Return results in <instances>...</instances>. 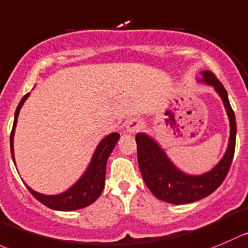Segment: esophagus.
Returning <instances> with one entry per match:
<instances>
[{
	"mask_svg": "<svg viewBox=\"0 0 248 248\" xmlns=\"http://www.w3.org/2000/svg\"><path fill=\"white\" fill-rule=\"evenodd\" d=\"M144 126V122L139 119H132L127 122L126 129L128 133H136V132L140 131Z\"/></svg>",
	"mask_w": 248,
	"mask_h": 248,
	"instance_id": "34e87169",
	"label": "esophagus"
}]
</instances>
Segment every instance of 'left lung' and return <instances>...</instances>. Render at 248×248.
<instances>
[{"label":"left lung","mask_w":248,"mask_h":248,"mask_svg":"<svg viewBox=\"0 0 248 248\" xmlns=\"http://www.w3.org/2000/svg\"><path fill=\"white\" fill-rule=\"evenodd\" d=\"M201 74L202 78L199 81L215 87L222 98L230 121V138L227 153L215 168L201 175L186 174L170 162L165 151L153 138L144 133L136 136L138 165L146 186L157 199L175 205L195 202L211 195L227 177L235 153L236 121L227 91L213 73L206 70Z\"/></svg>","instance_id":"1"}]
</instances>
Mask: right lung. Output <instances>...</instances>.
Returning a JSON list of instances; mask_svg holds the SVG:
<instances>
[{"mask_svg": "<svg viewBox=\"0 0 248 248\" xmlns=\"http://www.w3.org/2000/svg\"><path fill=\"white\" fill-rule=\"evenodd\" d=\"M29 94H30V93L24 95L23 99L19 103L18 108H16V115H14V124L11 132V153L13 161L14 131H16V121H18V115L19 111H20V108L23 107L24 102L28 99ZM119 133H111L109 134V136L105 137V138L100 141L99 145L97 146V149H95L94 154H93L92 161H91L87 170L83 173L82 177H81L71 188H69L68 190L64 191V193L58 194V195H43V194L36 193L35 190L29 188L28 185H26V188L29 189V191H30L31 194H32L33 198L37 199L41 203H43V205L47 206V207L52 208V210L74 211L87 207V206H90L91 203H93L98 198H99L103 189H104L107 161L108 158H109L110 154H111L112 149L116 145V141L119 140Z\"/></svg>", "mask_w": 248, "mask_h": 248, "instance_id": "add662e5", "label": "right lung"}]
</instances>
